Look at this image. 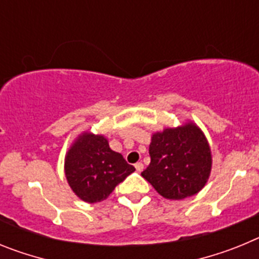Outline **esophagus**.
I'll use <instances>...</instances> for the list:
<instances>
[{
  "label": "esophagus",
  "mask_w": 259,
  "mask_h": 259,
  "mask_svg": "<svg viewBox=\"0 0 259 259\" xmlns=\"http://www.w3.org/2000/svg\"><path fill=\"white\" fill-rule=\"evenodd\" d=\"M135 168H136L137 172H141V171L144 170V164L141 163V162H137V163L135 164Z\"/></svg>",
  "instance_id": "34e87169"
}]
</instances>
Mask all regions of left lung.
I'll return each mask as SVG.
<instances>
[{
    "instance_id": "8db88e82",
    "label": "left lung",
    "mask_w": 259,
    "mask_h": 259,
    "mask_svg": "<svg viewBox=\"0 0 259 259\" xmlns=\"http://www.w3.org/2000/svg\"><path fill=\"white\" fill-rule=\"evenodd\" d=\"M150 163L144 179L167 200H183L197 194L209 180L212 155L200 127L187 122L154 132L149 145Z\"/></svg>"
}]
</instances>
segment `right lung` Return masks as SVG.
Masks as SVG:
<instances>
[{
  "mask_svg": "<svg viewBox=\"0 0 259 259\" xmlns=\"http://www.w3.org/2000/svg\"><path fill=\"white\" fill-rule=\"evenodd\" d=\"M135 171L120 153L110 149L104 135L84 131L72 141L65 157L70 188L84 202H101Z\"/></svg>",
  "mask_w": 259,
  "mask_h": 259,
  "instance_id": "obj_1",
  "label": "right lung"
}]
</instances>
